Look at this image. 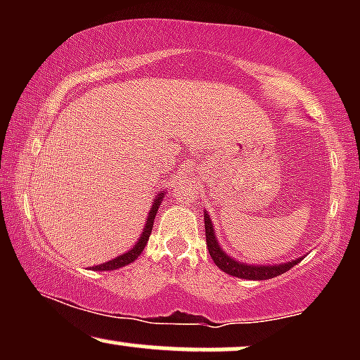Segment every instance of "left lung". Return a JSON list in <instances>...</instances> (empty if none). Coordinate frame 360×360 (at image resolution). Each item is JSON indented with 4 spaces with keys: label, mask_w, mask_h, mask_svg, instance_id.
Segmentation results:
<instances>
[{
    "label": "left lung",
    "mask_w": 360,
    "mask_h": 360,
    "mask_svg": "<svg viewBox=\"0 0 360 360\" xmlns=\"http://www.w3.org/2000/svg\"><path fill=\"white\" fill-rule=\"evenodd\" d=\"M205 230H206V245H208L210 255H212L213 262L226 274L235 276V278L242 279H252V281H262V279H271L276 276L284 274V272L291 269L292 266L300 262L301 259L291 260V262L284 264H276V266H250V264H243L230 257L229 254H225L220 245H218L217 237H214L213 223L210 214L205 210Z\"/></svg>",
    "instance_id": "1"
}]
</instances>
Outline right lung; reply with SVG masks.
Returning a JSON list of instances; mask_svg holds the SVG:
<instances>
[{"mask_svg": "<svg viewBox=\"0 0 360 360\" xmlns=\"http://www.w3.org/2000/svg\"><path fill=\"white\" fill-rule=\"evenodd\" d=\"M164 193H166V191H159V194H157V196L154 198V203H152V208H150V212H148V217H147L146 229L142 230V235H140V238L137 240V243H135V245L131 247L130 250L125 252V254L118 255L117 259H111V260H108V262L100 264V266H94L93 271H113V269H120V267L128 266V264H130V262H134V260L137 259L140 254H142L143 249H146L147 242H148V237H150V233H152V226H154L157 210H159L160 203H162Z\"/></svg>", "mask_w": 360, "mask_h": 360, "instance_id": "1", "label": "right lung"}]
</instances>
